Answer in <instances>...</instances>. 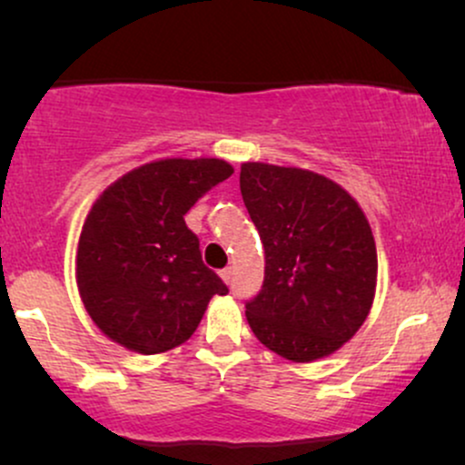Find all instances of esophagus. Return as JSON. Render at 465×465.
Here are the masks:
<instances>
[{
	"instance_id": "1",
	"label": "esophagus",
	"mask_w": 465,
	"mask_h": 465,
	"mask_svg": "<svg viewBox=\"0 0 465 465\" xmlns=\"http://www.w3.org/2000/svg\"><path fill=\"white\" fill-rule=\"evenodd\" d=\"M232 277H233V271L232 269H223L221 271V280L225 282V284H232Z\"/></svg>"
}]
</instances>
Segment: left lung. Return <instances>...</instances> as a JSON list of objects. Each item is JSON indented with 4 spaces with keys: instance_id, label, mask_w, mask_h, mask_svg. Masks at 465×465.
Wrapping results in <instances>:
<instances>
[{
    "instance_id": "obj_1",
    "label": "left lung",
    "mask_w": 465,
    "mask_h": 465,
    "mask_svg": "<svg viewBox=\"0 0 465 465\" xmlns=\"http://www.w3.org/2000/svg\"><path fill=\"white\" fill-rule=\"evenodd\" d=\"M240 192L264 247V284L247 302L260 343L312 362L359 332L376 295L378 255L365 212L332 179L247 162Z\"/></svg>"
}]
</instances>
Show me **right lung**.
Here are the masks:
<instances>
[{
    "label": "right lung",
    "instance_id": "right-lung-1",
    "mask_svg": "<svg viewBox=\"0 0 465 465\" xmlns=\"http://www.w3.org/2000/svg\"><path fill=\"white\" fill-rule=\"evenodd\" d=\"M223 159H157L95 199L76 249L80 300L100 332L137 354H162L194 334L227 286L201 260L190 207L232 177Z\"/></svg>",
    "mask_w": 465,
    "mask_h": 465
}]
</instances>
